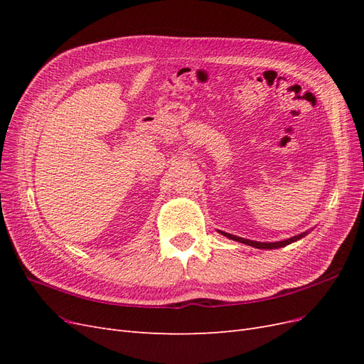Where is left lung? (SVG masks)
Returning a JSON list of instances; mask_svg holds the SVG:
<instances>
[{
  "label": "left lung",
  "mask_w": 364,
  "mask_h": 364,
  "mask_svg": "<svg viewBox=\"0 0 364 364\" xmlns=\"http://www.w3.org/2000/svg\"><path fill=\"white\" fill-rule=\"evenodd\" d=\"M310 230H311V229H308V230H305V232H302V234H297V235L290 237V238H287V240H281V241H269V243H264V241H253V240H247V238H241V237H237V235H232V234L223 232V230H217V232H218V234H222V235H225V237H226V238H229V240L238 241V243H243V245L252 246V247H255V249H279V247H284V246H287V245H291V243H294V241L304 238L305 235L310 234Z\"/></svg>",
  "instance_id": "left-lung-1"
}]
</instances>
